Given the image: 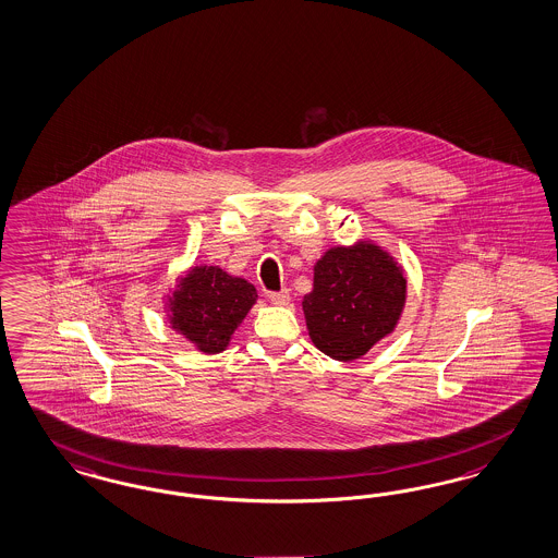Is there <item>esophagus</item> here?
<instances>
[{
	"label": "esophagus",
	"mask_w": 558,
	"mask_h": 558,
	"mask_svg": "<svg viewBox=\"0 0 558 558\" xmlns=\"http://www.w3.org/2000/svg\"><path fill=\"white\" fill-rule=\"evenodd\" d=\"M269 303L278 305V307H287L290 303L289 290H280V292H269Z\"/></svg>",
	"instance_id": "34e87169"
}]
</instances>
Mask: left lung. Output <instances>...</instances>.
Listing matches in <instances>:
<instances>
[{
  "label": "left lung",
  "mask_w": 558,
  "mask_h": 558,
  "mask_svg": "<svg viewBox=\"0 0 558 558\" xmlns=\"http://www.w3.org/2000/svg\"><path fill=\"white\" fill-rule=\"evenodd\" d=\"M405 299L404 268L379 243L359 239L329 247L313 266V289L303 296L308 338L333 361H356L393 333Z\"/></svg>",
  "instance_id": "obj_1"
}]
</instances>
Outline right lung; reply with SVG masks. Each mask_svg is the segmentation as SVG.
<instances>
[{
    "instance_id": "add662e5",
    "label": "right lung",
    "mask_w": 558,
    "mask_h": 558,
    "mask_svg": "<svg viewBox=\"0 0 558 558\" xmlns=\"http://www.w3.org/2000/svg\"><path fill=\"white\" fill-rule=\"evenodd\" d=\"M255 303L251 282L206 264L187 269L162 296L167 322L204 354L227 350Z\"/></svg>"
}]
</instances>
